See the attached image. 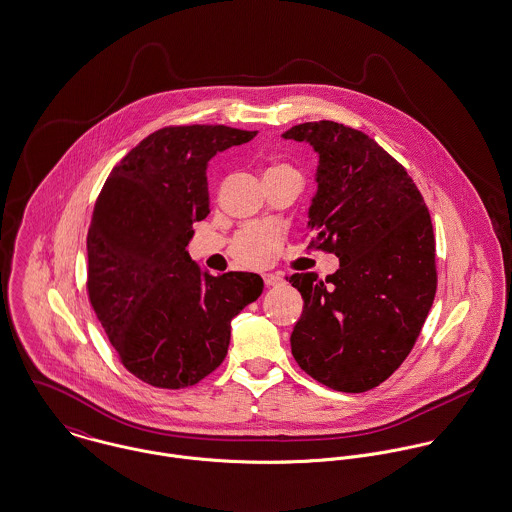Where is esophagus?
I'll use <instances>...</instances> for the list:
<instances>
[{
    "mask_svg": "<svg viewBox=\"0 0 512 512\" xmlns=\"http://www.w3.org/2000/svg\"><path fill=\"white\" fill-rule=\"evenodd\" d=\"M263 279H265L267 286H279V284L284 283V277L281 273H267Z\"/></svg>",
    "mask_w": 512,
    "mask_h": 512,
    "instance_id": "esophagus-1",
    "label": "esophagus"
}]
</instances>
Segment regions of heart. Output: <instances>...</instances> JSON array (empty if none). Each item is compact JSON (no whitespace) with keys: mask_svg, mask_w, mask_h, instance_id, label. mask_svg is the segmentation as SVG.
<instances>
[{"mask_svg":"<svg viewBox=\"0 0 512 512\" xmlns=\"http://www.w3.org/2000/svg\"><path fill=\"white\" fill-rule=\"evenodd\" d=\"M277 169H288V167H284V165H277V167H271L269 171H277ZM273 257V255H271ZM271 257H265V259H261L259 263H255L253 267H261V265H265V263H269L271 261Z\"/></svg>","mask_w":512,"mask_h":512,"instance_id":"heart-1","label":"heart"}]
</instances>
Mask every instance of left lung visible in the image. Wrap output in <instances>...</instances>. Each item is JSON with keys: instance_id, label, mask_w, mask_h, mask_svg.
<instances>
[{"instance_id": "1", "label": "left lung", "mask_w": 512, "mask_h": 512, "mask_svg": "<svg viewBox=\"0 0 512 512\" xmlns=\"http://www.w3.org/2000/svg\"><path fill=\"white\" fill-rule=\"evenodd\" d=\"M320 157L308 247L340 257L326 281L294 273L304 298L290 347L318 383L365 393L408 357L436 296V239L414 180L375 139L336 121L290 127Z\"/></svg>"}]
</instances>
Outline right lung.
<instances>
[{
    "instance_id": "add662e5",
    "label": "right lung",
    "mask_w": 512,
    "mask_h": 512,
    "mask_svg": "<svg viewBox=\"0 0 512 512\" xmlns=\"http://www.w3.org/2000/svg\"><path fill=\"white\" fill-rule=\"evenodd\" d=\"M257 131L169 125L110 172L88 229V298L123 367L159 389L192 387L222 365L231 320L263 292L255 273L212 277L190 259L210 214L208 161Z\"/></svg>"
}]
</instances>
